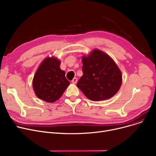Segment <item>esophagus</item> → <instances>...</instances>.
<instances>
[{
  "label": "esophagus",
  "instance_id": "34e87169",
  "mask_svg": "<svg viewBox=\"0 0 156 156\" xmlns=\"http://www.w3.org/2000/svg\"><path fill=\"white\" fill-rule=\"evenodd\" d=\"M77 81H78V79H77L76 78H74L73 79V80L71 81V82H72L73 84H76V82H77Z\"/></svg>",
  "mask_w": 156,
  "mask_h": 156
}]
</instances>
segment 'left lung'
<instances>
[{"label": "left lung", "mask_w": 156, "mask_h": 156, "mask_svg": "<svg viewBox=\"0 0 156 156\" xmlns=\"http://www.w3.org/2000/svg\"><path fill=\"white\" fill-rule=\"evenodd\" d=\"M82 63L83 76L76 85L88 99L104 101L118 92L122 83L121 72L109 55L95 49L82 57Z\"/></svg>", "instance_id": "1"}]
</instances>
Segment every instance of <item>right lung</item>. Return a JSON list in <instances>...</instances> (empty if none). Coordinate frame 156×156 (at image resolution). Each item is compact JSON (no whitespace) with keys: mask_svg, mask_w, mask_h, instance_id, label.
Masks as SVG:
<instances>
[{"mask_svg":"<svg viewBox=\"0 0 156 156\" xmlns=\"http://www.w3.org/2000/svg\"><path fill=\"white\" fill-rule=\"evenodd\" d=\"M60 64V61L52 57H47L39 66L33 80V88L40 99L54 102L69 86V81Z\"/></svg>","mask_w":156,"mask_h":156,"instance_id":"right-lung-1","label":"right lung"}]
</instances>
